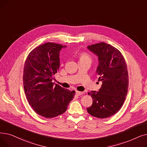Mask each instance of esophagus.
Listing matches in <instances>:
<instances>
[{
	"instance_id": "1",
	"label": "esophagus",
	"mask_w": 147,
	"mask_h": 147,
	"mask_svg": "<svg viewBox=\"0 0 147 147\" xmlns=\"http://www.w3.org/2000/svg\"><path fill=\"white\" fill-rule=\"evenodd\" d=\"M76 95H78V96H79V95H82L84 93H83L82 92H80V91H76Z\"/></svg>"
}]
</instances>
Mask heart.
<instances>
[{"label": "heart", "instance_id": "1", "mask_svg": "<svg viewBox=\"0 0 147 147\" xmlns=\"http://www.w3.org/2000/svg\"><path fill=\"white\" fill-rule=\"evenodd\" d=\"M82 59H90V58L88 54L85 53H83L80 56V60Z\"/></svg>", "mask_w": 147, "mask_h": 147}]
</instances>
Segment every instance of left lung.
<instances>
[{
  "mask_svg": "<svg viewBox=\"0 0 147 147\" xmlns=\"http://www.w3.org/2000/svg\"><path fill=\"white\" fill-rule=\"evenodd\" d=\"M98 57L96 74L102 82L99 91L88 94L92 98V105L88 112L98 118H106L115 114L122 107L129 87L127 65L119 51L105 42L87 47Z\"/></svg>",
  "mask_w": 147,
  "mask_h": 147,
  "instance_id": "left-lung-1",
  "label": "left lung"
}]
</instances>
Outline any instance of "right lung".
<instances>
[{"mask_svg":"<svg viewBox=\"0 0 147 147\" xmlns=\"http://www.w3.org/2000/svg\"><path fill=\"white\" fill-rule=\"evenodd\" d=\"M67 47L46 42L31 51L24 63L23 85L29 105L44 118H53L64 113L75 95L52 82L59 69L60 51Z\"/></svg>","mask_w":147,"mask_h":147,"instance_id":"add662e5","label":"right lung"}]
</instances>
